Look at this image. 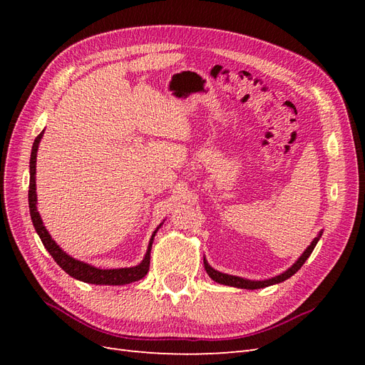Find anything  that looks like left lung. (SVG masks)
Wrapping results in <instances>:
<instances>
[{"label": "left lung", "instance_id": "left-lung-1", "mask_svg": "<svg viewBox=\"0 0 365 365\" xmlns=\"http://www.w3.org/2000/svg\"><path fill=\"white\" fill-rule=\"evenodd\" d=\"M322 235H323V231H319V235L312 240V244L304 250V252L302 254L300 257H298V260L292 264L289 269H286L280 275H275V277L268 279V280H247V279H242V277H236V275H228V274H224V272H219V271H216V269H213L212 267H210L205 259H204V267H205L207 274L216 283L227 284V286H235V288H240V289H260V288H267V286L280 283V282H284L286 279L292 277V275L303 267V263L307 260V257L311 256L315 245L318 244L319 237H322Z\"/></svg>", "mask_w": 365, "mask_h": 365}]
</instances>
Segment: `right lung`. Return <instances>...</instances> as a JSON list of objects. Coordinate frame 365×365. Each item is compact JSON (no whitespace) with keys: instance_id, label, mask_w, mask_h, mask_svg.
I'll list each match as a JSON object with an SVG mask.
<instances>
[{"instance_id":"right-lung-1","label":"right lung","mask_w":365,"mask_h":365,"mask_svg":"<svg viewBox=\"0 0 365 365\" xmlns=\"http://www.w3.org/2000/svg\"><path fill=\"white\" fill-rule=\"evenodd\" d=\"M43 130L35 138V143H33L31 148V155H30V185H29V207H30V216H31V222L33 227H35L38 236L41 237L43 247L47 248V251L51 254V257L54 259L59 267L67 272L71 277L85 282V283H91V284H128L132 282H137L140 279L145 277L149 271V264H150V248H152V242L153 237H155V233L158 228L153 231V235L149 240V247L146 251V256L143 259V262L137 267L132 268H118V269H101L96 268L93 264H88L85 262L76 260L71 256H68L67 252L62 251V248L54 242L50 236L48 231L43 227L42 219L39 216V212L36 208V153L39 148V141L42 138Z\"/></svg>"}]
</instances>
